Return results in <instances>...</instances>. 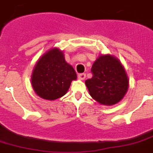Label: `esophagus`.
I'll list each match as a JSON object with an SVG mask.
<instances>
[{
    "label": "esophagus",
    "instance_id": "1",
    "mask_svg": "<svg viewBox=\"0 0 153 153\" xmlns=\"http://www.w3.org/2000/svg\"><path fill=\"white\" fill-rule=\"evenodd\" d=\"M78 78H79V79L83 80V79H85V78H86V74H79V75H78Z\"/></svg>",
    "mask_w": 153,
    "mask_h": 153
}]
</instances>
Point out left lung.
I'll return each instance as SVG.
<instances>
[{"instance_id":"8db88e82","label":"left lung","mask_w":153,"mask_h":153,"mask_svg":"<svg viewBox=\"0 0 153 153\" xmlns=\"http://www.w3.org/2000/svg\"><path fill=\"white\" fill-rule=\"evenodd\" d=\"M93 76L85 81L90 94L100 104L111 106L123 99L128 89V79L117 58L100 55L91 68Z\"/></svg>"}]
</instances>
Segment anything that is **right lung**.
I'll use <instances>...</instances> for the list:
<instances>
[{"instance_id":"1","label":"right lung","mask_w":153,"mask_h":153,"mask_svg":"<svg viewBox=\"0 0 153 153\" xmlns=\"http://www.w3.org/2000/svg\"><path fill=\"white\" fill-rule=\"evenodd\" d=\"M76 74L65 60L64 54L53 48L43 54L36 62L32 75V85L36 94L53 100L66 94Z\"/></svg>"}]
</instances>
